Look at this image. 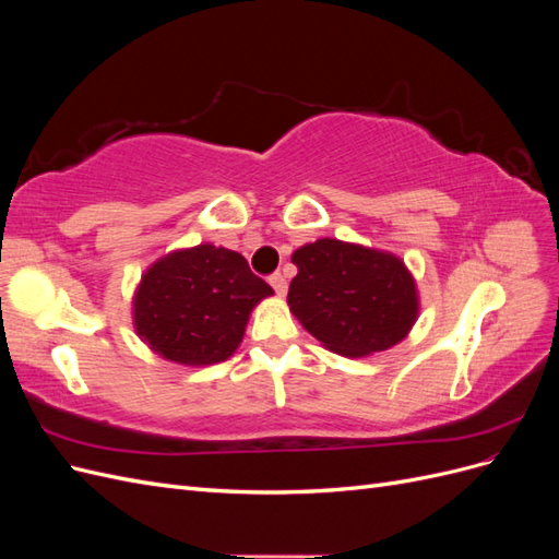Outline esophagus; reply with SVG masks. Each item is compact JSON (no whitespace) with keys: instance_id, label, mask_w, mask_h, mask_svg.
<instances>
[{"instance_id":"esophagus-1","label":"esophagus","mask_w":559,"mask_h":559,"mask_svg":"<svg viewBox=\"0 0 559 559\" xmlns=\"http://www.w3.org/2000/svg\"><path fill=\"white\" fill-rule=\"evenodd\" d=\"M267 282H270V286H273L277 296H284V294H286V289H289V286H286V277H284L282 273L270 275V280H267Z\"/></svg>"}]
</instances>
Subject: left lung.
Instances as JSON below:
<instances>
[{"instance_id": "8db88e82", "label": "left lung", "mask_w": 559, "mask_h": 559, "mask_svg": "<svg viewBox=\"0 0 559 559\" xmlns=\"http://www.w3.org/2000/svg\"><path fill=\"white\" fill-rule=\"evenodd\" d=\"M292 261L298 275L286 298L289 308L331 352H382L415 324V282L392 253L326 238L300 247Z\"/></svg>"}]
</instances>
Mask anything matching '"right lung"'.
<instances>
[{"label": "right lung", "instance_id": "1", "mask_svg": "<svg viewBox=\"0 0 559 559\" xmlns=\"http://www.w3.org/2000/svg\"><path fill=\"white\" fill-rule=\"evenodd\" d=\"M270 294L238 251L200 245L148 267L134 296V326L165 359L218 364L238 349L251 308Z\"/></svg>", "mask_w": 559, "mask_h": 559}]
</instances>
